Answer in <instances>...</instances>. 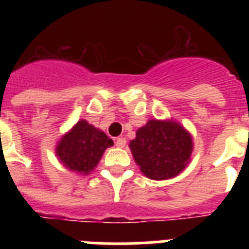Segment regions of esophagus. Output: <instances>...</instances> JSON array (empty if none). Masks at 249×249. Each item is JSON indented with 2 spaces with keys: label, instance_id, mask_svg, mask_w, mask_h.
<instances>
[{
  "label": "esophagus",
  "instance_id": "obj_1",
  "mask_svg": "<svg viewBox=\"0 0 249 249\" xmlns=\"http://www.w3.org/2000/svg\"><path fill=\"white\" fill-rule=\"evenodd\" d=\"M116 146L120 147V148H123V147L126 146V138H123V137L116 138Z\"/></svg>",
  "mask_w": 249,
  "mask_h": 249
}]
</instances>
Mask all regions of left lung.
<instances>
[{
  "instance_id": "8db88e82",
  "label": "left lung",
  "mask_w": 249,
  "mask_h": 249,
  "mask_svg": "<svg viewBox=\"0 0 249 249\" xmlns=\"http://www.w3.org/2000/svg\"><path fill=\"white\" fill-rule=\"evenodd\" d=\"M141 171L151 179H168L182 172L192 153V137L181 124L151 120L129 143Z\"/></svg>"
}]
</instances>
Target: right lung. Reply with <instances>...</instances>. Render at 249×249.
I'll list each match as a JSON object with an SVG mask.
<instances>
[{
  "instance_id": "1",
  "label": "right lung",
  "mask_w": 249,
  "mask_h": 249,
  "mask_svg": "<svg viewBox=\"0 0 249 249\" xmlns=\"http://www.w3.org/2000/svg\"><path fill=\"white\" fill-rule=\"evenodd\" d=\"M113 141L86 121H80L59 141L56 153L68 169L87 175L97 166L107 147Z\"/></svg>"
}]
</instances>
